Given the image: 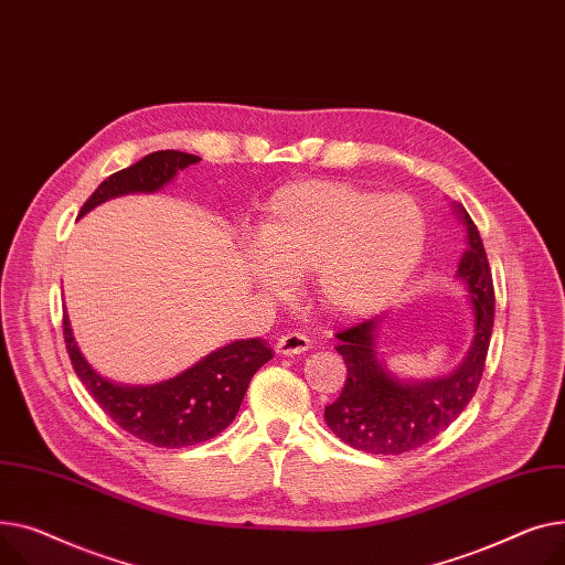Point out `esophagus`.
I'll return each mask as SVG.
<instances>
[{"label":"esophagus","instance_id":"1","mask_svg":"<svg viewBox=\"0 0 565 565\" xmlns=\"http://www.w3.org/2000/svg\"><path fill=\"white\" fill-rule=\"evenodd\" d=\"M310 349V340H308V335H303V333H285V335H280L278 338V342H276V351L280 353V355H298V353H303V351H308Z\"/></svg>","mask_w":565,"mask_h":565}]
</instances>
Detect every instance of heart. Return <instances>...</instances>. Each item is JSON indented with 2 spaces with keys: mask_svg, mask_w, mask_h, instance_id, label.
Returning a JSON list of instances; mask_svg holds the SVG:
<instances>
[{
  "mask_svg": "<svg viewBox=\"0 0 565 565\" xmlns=\"http://www.w3.org/2000/svg\"><path fill=\"white\" fill-rule=\"evenodd\" d=\"M426 221L408 195L310 180L271 195L257 230L255 282L285 296L312 274V296L333 317L367 315L396 296L422 259Z\"/></svg>",
  "mask_w": 565,
  "mask_h": 565,
  "instance_id": "b5f03b06",
  "label": "heart"
}]
</instances>
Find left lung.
<instances>
[{"instance_id":"8db88e82","label":"left lung","mask_w":565,"mask_h":565,"mask_svg":"<svg viewBox=\"0 0 565 565\" xmlns=\"http://www.w3.org/2000/svg\"><path fill=\"white\" fill-rule=\"evenodd\" d=\"M468 227V250L460 257L458 278L468 285L475 308V342L460 367L445 379L402 383L390 376L374 351L376 321L364 319L338 330V353L347 364L344 390L326 406V424L353 449L383 456L413 451L462 413L483 376L494 321V287L488 255L470 214L458 205Z\"/></svg>"}]
</instances>
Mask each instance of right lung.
Returning <instances> with one entry per match:
<instances>
[{
  "mask_svg": "<svg viewBox=\"0 0 565 565\" xmlns=\"http://www.w3.org/2000/svg\"><path fill=\"white\" fill-rule=\"evenodd\" d=\"M198 161L201 157L180 150L150 152L99 184L84 203L79 216L122 193H152L171 182L178 171ZM63 340L73 370L99 408L127 434L166 449L191 447L218 436L237 417L253 374L274 358L271 347L264 340H239L210 353L171 381L129 387L103 379L90 367L75 344L65 315Z\"/></svg>",
  "mask_w": 565,
  "mask_h": 565,
  "instance_id": "right-lung-1",
  "label": "right lung"
}]
</instances>
